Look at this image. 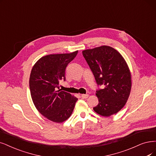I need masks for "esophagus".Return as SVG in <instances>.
<instances>
[{"mask_svg":"<svg viewBox=\"0 0 156 156\" xmlns=\"http://www.w3.org/2000/svg\"><path fill=\"white\" fill-rule=\"evenodd\" d=\"M88 96H89V94H81V97L82 98H83V99H85V98H88Z\"/></svg>","mask_w":156,"mask_h":156,"instance_id":"1","label":"esophagus"}]
</instances>
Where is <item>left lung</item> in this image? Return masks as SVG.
I'll list each match as a JSON object with an SVG mask.
<instances>
[{
  "label": "left lung",
  "mask_w": 156,
  "mask_h": 156,
  "mask_svg": "<svg viewBox=\"0 0 156 156\" xmlns=\"http://www.w3.org/2000/svg\"><path fill=\"white\" fill-rule=\"evenodd\" d=\"M93 72L98 85V104L93 108L101 116L108 117L116 114L127 101L131 90V74L123 57L116 49L102 45L82 51Z\"/></svg>",
  "instance_id": "left-lung-1"
}]
</instances>
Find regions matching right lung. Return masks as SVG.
Masks as SVG:
<instances>
[{
    "label": "right lung",
    "mask_w": 156,
    "mask_h": 156,
    "mask_svg": "<svg viewBox=\"0 0 156 156\" xmlns=\"http://www.w3.org/2000/svg\"><path fill=\"white\" fill-rule=\"evenodd\" d=\"M78 54L49 55L40 58L32 68L30 89L34 106L44 117L56 123L67 120L74 110L78 98L59 89L66 81V69Z\"/></svg>",
    "instance_id": "obj_1"
}]
</instances>
